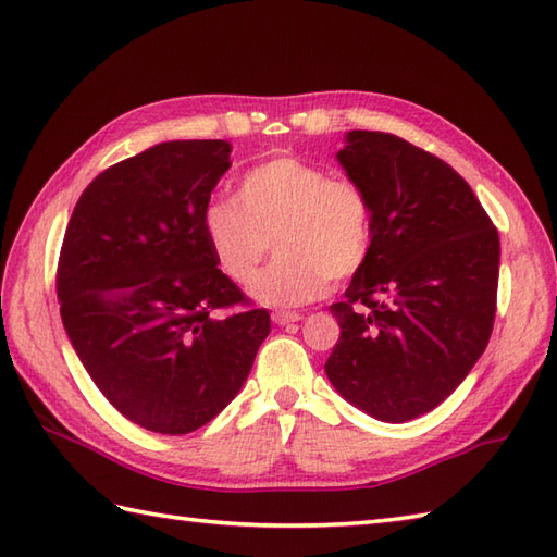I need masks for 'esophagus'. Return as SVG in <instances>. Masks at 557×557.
Wrapping results in <instances>:
<instances>
[{"instance_id": "esophagus-1", "label": "esophagus", "mask_w": 557, "mask_h": 557, "mask_svg": "<svg viewBox=\"0 0 557 557\" xmlns=\"http://www.w3.org/2000/svg\"><path fill=\"white\" fill-rule=\"evenodd\" d=\"M301 321V313L297 311H275L272 313V323L275 325H292V323H299Z\"/></svg>"}]
</instances>
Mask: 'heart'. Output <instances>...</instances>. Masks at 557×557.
Returning a JSON list of instances; mask_svg holds the SVG:
<instances>
[{
  "label": "heart",
  "instance_id": "heart-1",
  "mask_svg": "<svg viewBox=\"0 0 557 557\" xmlns=\"http://www.w3.org/2000/svg\"><path fill=\"white\" fill-rule=\"evenodd\" d=\"M200 232L224 277L246 285L265 258L270 239L277 258L251 285L265 306H301L349 280L373 246V206L351 180H330L315 164L280 156L248 170L232 200H212Z\"/></svg>",
  "mask_w": 557,
  "mask_h": 557
}]
</instances>
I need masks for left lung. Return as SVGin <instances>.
<instances>
[{
    "label": "left lung",
    "instance_id": "8db88e82",
    "mask_svg": "<svg viewBox=\"0 0 557 557\" xmlns=\"http://www.w3.org/2000/svg\"><path fill=\"white\" fill-rule=\"evenodd\" d=\"M337 152L373 206V246L325 361L337 393L387 423L435 409L486 349L500 239L471 186L441 158L383 132H349Z\"/></svg>",
    "mask_w": 557,
    "mask_h": 557
}]
</instances>
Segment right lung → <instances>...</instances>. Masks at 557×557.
<instances>
[{
  "label": "right lung",
  "mask_w": 557,
  "mask_h": 557,
  "mask_svg": "<svg viewBox=\"0 0 557 557\" xmlns=\"http://www.w3.org/2000/svg\"><path fill=\"white\" fill-rule=\"evenodd\" d=\"M227 140H168L81 194L57 265L59 313L83 369L140 429L184 435L230 405L270 333L200 232Z\"/></svg>",
  "instance_id": "add662e5"
}]
</instances>
